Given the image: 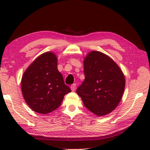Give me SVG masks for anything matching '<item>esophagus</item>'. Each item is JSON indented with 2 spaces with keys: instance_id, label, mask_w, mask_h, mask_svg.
Segmentation results:
<instances>
[{
  "instance_id": "34e87169",
  "label": "esophagus",
  "mask_w": 150,
  "mask_h": 150,
  "mask_svg": "<svg viewBox=\"0 0 150 150\" xmlns=\"http://www.w3.org/2000/svg\"><path fill=\"white\" fill-rule=\"evenodd\" d=\"M76 88V84L75 83H73L71 85V89L72 91H74Z\"/></svg>"
}]
</instances>
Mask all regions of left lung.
<instances>
[{"label": "left lung", "instance_id": "8db88e82", "mask_svg": "<svg viewBox=\"0 0 150 150\" xmlns=\"http://www.w3.org/2000/svg\"><path fill=\"white\" fill-rule=\"evenodd\" d=\"M85 79L76 92L88 110L98 116L115 109L123 95L125 78L114 61L100 52L93 51L84 60Z\"/></svg>", "mask_w": 150, "mask_h": 150}]
</instances>
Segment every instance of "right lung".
I'll return each mask as SVG.
<instances>
[{"instance_id": "add662e5", "label": "right lung", "mask_w": 150, "mask_h": 150, "mask_svg": "<svg viewBox=\"0 0 150 150\" xmlns=\"http://www.w3.org/2000/svg\"><path fill=\"white\" fill-rule=\"evenodd\" d=\"M24 98L33 110L47 114L57 109L70 93L57 69V57L46 52L37 58L24 72L21 82Z\"/></svg>"}]
</instances>
